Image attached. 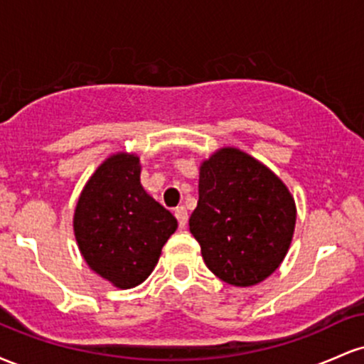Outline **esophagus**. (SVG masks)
<instances>
[{
    "label": "esophagus",
    "instance_id": "esophagus-1",
    "mask_svg": "<svg viewBox=\"0 0 364 364\" xmlns=\"http://www.w3.org/2000/svg\"><path fill=\"white\" fill-rule=\"evenodd\" d=\"M174 215H176L179 228H185L186 223H188V210H186V208L185 207H178L176 210H174Z\"/></svg>",
    "mask_w": 364,
    "mask_h": 364
}]
</instances>
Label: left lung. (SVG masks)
Wrapping results in <instances>:
<instances>
[{
  "label": "left lung",
  "instance_id": "1",
  "mask_svg": "<svg viewBox=\"0 0 364 364\" xmlns=\"http://www.w3.org/2000/svg\"><path fill=\"white\" fill-rule=\"evenodd\" d=\"M296 224L284 183L237 149L215 152L200 168L190 231L203 262L231 286H255L281 265Z\"/></svg>",
  "mask_w": 364,
  "mask_h": 364
}]
</instances>
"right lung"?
I'll list each match as a JSON object with an SVG mask.
<instances>
[{
	"instance_id": "add662e5",
	"label": "right lung",
	"mask_w": 364,
	"mask_h": 364,
	"mask_svg": "<svg viewBox=\"0 0 364 364\" xmlns=\"http://www.w3.org/2000/svg\"><path fill=\"white\" fill-rule=\"evenodd\" d=\"M73 228L90 269L129 289L152 272L178 220L141 188L139 157L118 154L83 188Z\"/></svg>"
}]
</instances>
